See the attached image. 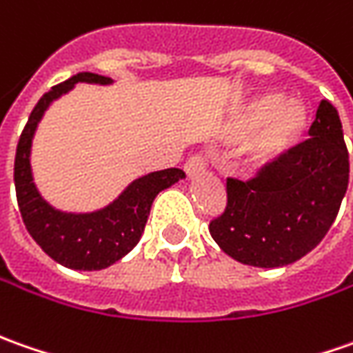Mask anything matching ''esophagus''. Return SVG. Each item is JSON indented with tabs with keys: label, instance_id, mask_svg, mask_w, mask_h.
<instances>
[{
	"label": "esophagus",
	"instance_id": "34e87169",
	"mask_svg": "<svg viewBox=\"0 0 353 353\" xmlns=\"http://www.w3.org/2000/svg\"><path fill=\"white\" fill-rule=\"evenodd\" d=\"M205 168H207V160H205L203 154H193L188 162H185V172H188L189 177L197 176L201 172H205Z\"/></svg>",
	"mask_w": 353,
	"mask_h": 353
}]
</instances>
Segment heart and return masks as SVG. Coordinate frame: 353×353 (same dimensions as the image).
<instances>
[{
	"label": "heart",
	"instance_id": "b5f03b06",
	"mask_svg": "<svg viewBox=\"0 0 353 353\" xmlns=\"http://www.w3.org/2000/svg\"><path fill=\"white\" fill-rule=\"evenodd\" d=\"M310 125L309 107L299 99H281L279 93H261L250 99L232 123V139H248V158L268 164L295 148Z\"/></svg>",
	"mask_w": 353,
	"mask_h": 353
}]
</instances>
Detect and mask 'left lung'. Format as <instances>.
Returning a JSON list of instances; mask_svg holds the SVG:
<instances>
[{
    "instance_id": "1",
    "label": "left lung",
    "mask_w": 353,
    "mask_h": 353,
    "mask_svg": "<svg viewBox=\"0 0 353 353\" xmlns=\"http://www.w3.org/2000/svg\"><path fill=\"white\" fill-rule=\"evenodd\" d=\"M309 137L248 181L226 179V207L209 232L230 258L254 268L289 265L330 230L350 179L342 123L330 101H321Z\"/></svg>"
}]
</instances>
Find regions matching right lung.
<instances>
[{
    "label": "right lung",
    "mask_w": 353,
    "mask_h": 353,
    "mask_svg": "<svg viewBox=\"0 0 353 353\" xmlns=\"http://www.w3.org/2000/svg\"><path fill=\"white\" fill-rule=\"evenodd\" d=\"M78 81L107 85L113 79L81 72L44 93L21 132L13 177L19 211L34 242L52 260L70 270L93 272L109 268L139 244L156 195L183 179L185 174L179 168H168L139 177L111 205L93 213H64L48 205L32 181V137L48 105L70 92Z\"/></svg>",
    "instance_id": "obj_1"
}]
</instances>
